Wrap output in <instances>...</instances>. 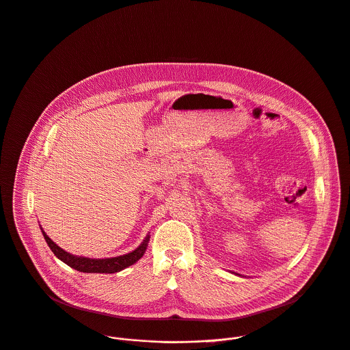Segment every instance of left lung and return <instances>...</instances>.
Listing matches in <instances>:
<instances>
[{"label": "left lung", "instance_id": "obj_1", "mask_svg": "<svg viewBox=\"0 0 350 350\" xmlns=\"http://www.w3.org/2000/svg\"><path fill=\"white\" fill-rule=\"evenodd\" d=\"M236 275H239V274H236Z\"/></svg>", "mask_w": 350, "mask_h": 350}]
</instances>
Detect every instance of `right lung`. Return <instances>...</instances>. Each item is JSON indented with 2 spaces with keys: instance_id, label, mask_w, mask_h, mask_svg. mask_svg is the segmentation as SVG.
I'll use <instances>...</instances> for the list:
<instances>
[{
  "instance_id": "right-lung-1",
  "label": "right lung",
  "mask_w": 350,
  "mask_h": 350,
  "mask_svg": "<svg viewBox=\"0 0 350 350\" xmlns=\"http://www.w3.org/2000/svg\"><path fill=\"white\" fill-rule=\"evenodd\" d=\"M42 234L49 245V248L51 250V252L65 265H68L69 267L80 271V273H102V274H111V273H118L132 265H135L146 252L148 241H150V234H147L143 240V243L133 250L129 254L121 255V256H116V258H105V259H92V258H84V256H77V255H72L69 252H66L65 250H62L61 247H58L46 233L44 230L40 228Z\"/></svg>"
}]
</instances>
